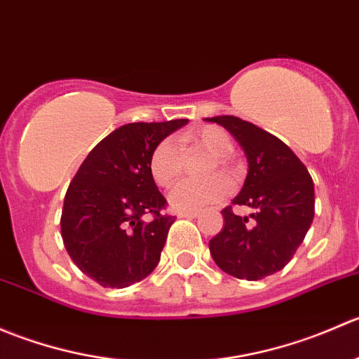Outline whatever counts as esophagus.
<instances>
[{"label":"esophagus","instance_id":"esophagus-1","mask_svg":"<svg viewBox=\"0 0 359 359\" xmlns=\"http://www.w3.org/2000/svg\"><path fill=\"white\" fill-rule=\"evenodd\" d=\"M200 215L201 212H198V210H194V212H179L180 219H196V217Z\"/></svg>","mask_w":359,"mask_h":359}]
</instances>
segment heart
Returning a JSON list of instances; mask_svg holds the SVG:
<instances>
[{
    "label": "heart",
    "instance_id": "obj_1",
    "mask_svg": "<svg viewBox=\"0 0 359 359\" xmlns=\"http://www.w3.org/2000/svg\"><path fill=\"white\" fill-rule=\"evenodd\" d=\"M189 147H196V149H203L212 154V161L206 166L205 173L213 175V173L220 172L233 182L236 180L238 170L229 158L234 149V144L222 128L206 125L201 128L189 130L180 137V149L184 151ZM180 172H182V154L173 146V142L161 140L149 156L151 179L158 187L168 189L179 179ZM227 193H229V182L224 177L213 175L201 180H182L173 187L168 200L175 210L194 212L210 203L222 200Z\"/></svg>",
    "mask_w": 359,
    "mask_h": 359
}]
</instances>
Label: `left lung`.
<instances>
[{
  "mask_svg": "<svg viewBox=\"0 0 359 359\" xmlns=\"http://www.w3.org/2000/svg\"><path fill=\"white\" fill-rule=\"evenodd\" d=\"M248 159V175L233 205L250 206L253 219L233 206L222 210L224 227L208 243L224 273L248 281L283 269L306 238L314 217V184L304 163L278 137L236 116H215Z\"/></svg>",
  "mask_w": 359,
  "mask_h": 359,
  "instance_id": "1",
  "label": "left lung"
}]
</instances>
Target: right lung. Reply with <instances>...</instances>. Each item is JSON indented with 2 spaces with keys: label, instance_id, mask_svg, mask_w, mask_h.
Listing matches in <instances>:
<instances>
[{
  "label": "right lung",
  "instance_id": "add662e5",
  "mask_svg": "<svg viewBox=\"0 0 359 359\" xmlns=\"http://www.w3.org/2000/svg\"><path fill=\"white\" fill-rule=\"evenodd\" d=\"M187 119L128 123L100 140L64 198L60 233L72 262L104 288H125L158 266L175 217L151 179L154 147Z\"/></svg>",
  "mask_w": 359,
  "mask_h": 359
}]
</instances>
